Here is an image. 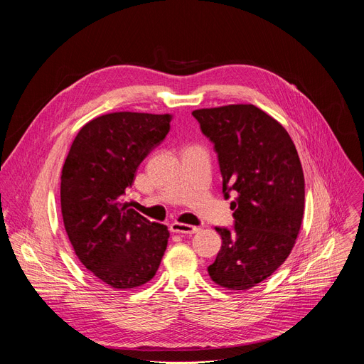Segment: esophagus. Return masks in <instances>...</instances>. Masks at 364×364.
Here are the masks:
<instances>
[{
    "label": "esophagus",
    "instance_id": "obj_1",
    "mask_svg": "<svg viewBox=\"0 0 364 364\" xmlns=\"http://www.w3.org/2000/svg\"><path fill=\"white\" fill-rule=\"evenodd\" d=\"M169 228H171L172 233H180V235H195L200 230L199 227L190 225V224H183V223H172Z\"/></svg>",
    "mask_w": 364,
    "mask_h": 364
}]
</instances>
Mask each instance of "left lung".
Instances as JSON below:
<instances>
[{
	"mask_svg": "<svg viewBox=\"0 0 364 364\" xmlns=\"http://www.w3.org/2000/svg\"><path fill=\"white\" fill-rule=\"evenodd\" d=\"M214 143L235 227H215L223 239L211 279L230 291H246L270 277L289 257L305 200L304 172L291 136L254 105L192 112Z\"/></svg>",
	"mask_w": 364,
	"mask_h": 364,
	"instance_id": "left-lung-1",
	"label": "left lung"
}]
</instances>
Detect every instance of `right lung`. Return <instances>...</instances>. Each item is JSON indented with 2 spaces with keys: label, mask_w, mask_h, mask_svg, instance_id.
Here are the masks:
<instances>
[{
  "label": "right lung",
  "mask_w": 364,
  "mask_h": 364,
  "mask_svg": "<svg viewBox=\"0 0 364 364\" xmlns=\"http://www.w3.org/2000/svg\"><path fill=\"white\" fill-rule=\"evenodd\" d=\"M171 114L114 112L87 122L62 169L63 224L73 251L113 289H134L156 274L168 227L127 202L139 165L169 131Z\"/></svg>",
  "instance_id": "add662e5"
}]
</instances>
